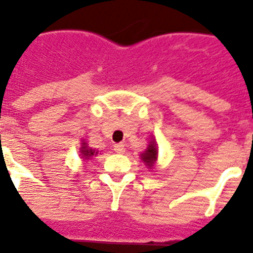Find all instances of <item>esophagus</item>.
Wrapping results in <instances>:
<instances>
[{"label": "esophagus", "mask_w": 253, "mask_h": 253, "mask_svg": "<svg viewBox=\"0 0 253 253\" xmlns=\"http://www.w3.org/2000/svg\"><path fill=\"white\" fill-rule=\"evenodd\" d=\"M113 151H114L115 154H123V152L126 151V147H125V144H122V143H118V144H115Z\"/></svg>", "instance_id": "1"}]
</instances>
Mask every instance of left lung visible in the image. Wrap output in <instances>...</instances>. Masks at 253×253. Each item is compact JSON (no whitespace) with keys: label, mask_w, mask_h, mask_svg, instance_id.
<instances>
[{"label":"left lung","mask_w":253,"mask_h":253,"mask_svg":"<svg viewBox=\"0 0 253 253\" xmlns=\"http://www.w3.org/2000/svg\"><path fill=\"white\" fill-rule=\"evenodd\" d=\"M140 158H142L143 163H144L147 167H150V168L154 167L155 162L158 160V148H156V143H155L154 140L150 142V144L147 147V150L140 155Z\"/></svg>","instance_id":"left-lung-1"}]
</instances>
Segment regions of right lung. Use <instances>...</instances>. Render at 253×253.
Instances as JSON below:
<instances>
[{"instance_id":"1","label":"right lung","mask_w":253,"mask_h":253,"mask_svg":"<svg viewBox=\"0 0 253 253\" xmlns=\"http://www.w3.org/2000/svg\"><path fill=\"white\" fill-rule=\"evenodd\" d=\"M80 152H81V156H83L85 160H86V159H90L91 156H94V155L98 154V152H97L95 150H91V148H89L85 142L83 143V147L80 148Z\"/></svg>"}]
</instances>
